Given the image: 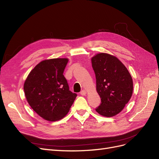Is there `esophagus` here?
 I'll return each mask as SVG.
<instances>
[{
  "instance_id": "esophagus-1",
  "label": "esophagus",
  "mask_w": 159,
  "mask_h": 159,
  "mask_svg": "<svg viewBox=\"0 0 159 159\" xmlns=\"http://www.w3.org/2000/svg\"><path fill=\"white\" fill-rule=\"evenodd\" d=\"M86 93H87L86 91H85V90H82V91H80V94L81 95H86Z\"/></svg>"
}]
</instances>
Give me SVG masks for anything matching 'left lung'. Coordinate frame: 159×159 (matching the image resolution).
I'll return each instance as SVG.
<instances>
[{
  "label": "left lung",
  "mask_w": 159,
  "mask_h": 159,
  "mask_svg": "<svg viewBox=\"0 0 159 159\" xmlns=\"http://www.w3.org/2000/svg\"><path fill=\"white\" fill-rule=\"evenodd\" d=\"M101 104L95 110L112 117L122 111L133 92V81L128 69L116 57L100 53L91 59Z\"/></svg>",
  "instance_id": "1"
}]
</instances>
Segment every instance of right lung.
<instances>
[{"label":"right lung","instance_id":"1","mask_svg":"<svg viewBox=\"0 0 159 159\" xmlns=\"http://www.w3.org/2000/svg\"><path fill=\"white\" fill-rule=\"evenodd\" d=\"M67 58L43 60L36 65L24 83V92L31 107L48 121L66 116L77 95L69 90L63 72Z\"/></svg>","mask_w":159,"mask_h":159}]
</instances>
